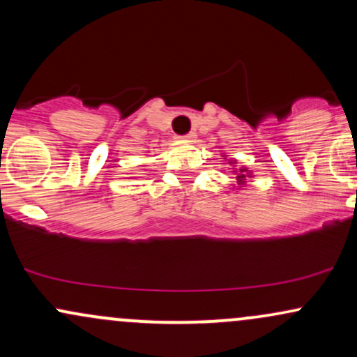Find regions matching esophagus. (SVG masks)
Returning a JSON list of instances; mask_svg holds the SVG:
<instances>
[{"instance_id":"esophagus-1","label":"esophagus","mask_w":357,"mask_h":357,"mask_svg":"<svg viewBox=\"0 0 357 357\" xmlns=\"http://www.w3.org/2000/svg\"><path fill=\"white\" fill-rule=\"evenodd\" d=\"M196 137V134L195 132H190V134H186V136H183L181 139H184V141H192V139Z\"/></svg>"}]
</instances>
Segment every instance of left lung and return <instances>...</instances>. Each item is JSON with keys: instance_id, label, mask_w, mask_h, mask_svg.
I'll return each instance as SVG.
<instances>
[{"instance_id": "1", "label": "left lung", "mask_w": 357, "mask_h": 357, "mask_svg": "<svg viewBox=\"0 0 357 357\" xmlns=\"http://www.w3.org/2000/svg\"><path fill=\"white\" fill-rule=\"evenodd\" d=\"M243 171H247V169H240V173H243ZM236 178H238V181H240V183H243L245 174H238V176H236Z\"/></svg>"}]
</instances>
